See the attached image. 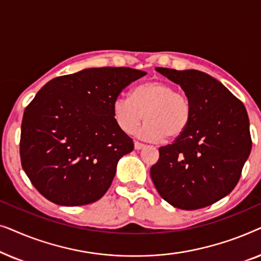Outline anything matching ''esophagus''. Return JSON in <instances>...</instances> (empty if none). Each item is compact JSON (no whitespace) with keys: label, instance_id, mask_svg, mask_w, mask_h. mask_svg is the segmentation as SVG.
<instances>
[{"label":"esophagus","instance_id":"34e87169","mask_svg":"<svg viewBox=\"0 0 261 261\" xmlns=\"http://www.w3.org/2000/svg\"><path fill=\"white\" fill-rule=\"evenodd\" d=\"M134 147H135V149H141V148L145 147V145L141 144V142H139V141H135L134 142Z\"/></svg>","mask_w":261,"mask_h":261}]
</instances>
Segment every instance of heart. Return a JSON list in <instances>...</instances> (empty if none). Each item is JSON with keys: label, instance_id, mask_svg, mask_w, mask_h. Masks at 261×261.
<instances>
[{"label": "heart", "instance_id": "heart-1", "mask_svg": "<svg viewBox=\"0 0 261 261\" xmlns=\"http://www.w3.org/2000/svg\"><path fill=\"white\" fill-rule=\"evenodd\" d=\"M113 115L126 134L139 130L145 140L160 141L177 139L184 134L191 121V103L187 96L165 82H147L132 90L130 97L119 96L113 103Z\"/></svg>", "mask_w": 261, "mask_h": 261}]
</instances>
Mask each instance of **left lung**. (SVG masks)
I'll return each mask as SVG.
<instances>
[{
  "mask_svg": "<svg viewBox=\"0 0 261 261\" xmlns=\"http://www.w3.org/2000/svg\"><path fill=\"white\" fill-rule=\"evenodd\" d=\"M179 85L192 116L183 135L159 148L151 178L174 208L196 210L229 195L252 149L245 106L224 85L198 70L155 67Z\"/></svg>",
  "mask_w": 261,
  "mask_h": 261,
  "instance_id": "obj_1",
  "label": "left lung"
}]
</instances>
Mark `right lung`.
I'll return each instance as SVG.
<instances>
[{"label":"right lung","mask_w":261,"mask_h":261,"mask_svg":"<svg viewBox=\"0 0 261 261\" xmlns=\"http://www.w3.org/2000/svg\"><path fill=\"white\" fill-rule=\"evenodd\" d=\"M145 74L130 67H91L53 78L39 90L23 113L20 156L44 197L77 206L106 194L119 160L134 149L114 119L113 103Z\"/></svg>","instance_id":"obj_1"}]
</instances>
